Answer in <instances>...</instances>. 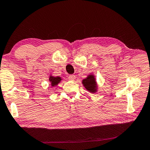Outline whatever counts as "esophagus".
<instances>
[{
  "label": "esophagus",
  "mask_w": 150,
  "mask_h": 150,
  "mask_svg": "<svg viewBox=\"0 0 150 150\" xmlns=\"http://www.w3.org/2000/svg\"><path fill=\"white\" fill-rule=\"evenodd\" d=\"M69 79L70 80H74L75 79V75H70L69 76Z\"/></svg>",
  "instance_id": "obj_1"
}]
</instances>
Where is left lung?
<instances>
[{
  "instance_id": "8db88e82",
  "label": "left lung",
  "mask_w": 150,
  "mask_h": 150,
  "mask_svg": "<svg viewBox=\"0 0 150 150\" xmlns=\"http://www.w3.org/2000/svg\"><path fill=\"white\" fill-rule=\"evenodd\" d=\"M83 84L85 88L90 92H96V81L93 75H89L83 80Z\"/></svg>"
}]
</instances>
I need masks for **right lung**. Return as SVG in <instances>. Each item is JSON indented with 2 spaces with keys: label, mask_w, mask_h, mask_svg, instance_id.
I'll return each instance as SVG.
<instances>
[{
  "label": "right lung",
  "mask_w": 150,
  "mask_h": 150,
  "mask_svg": "<svg viewBox=\"0 0 150 150\" xmlns=\"http://www.w3.org/2000/svg\"><path fill=\"white\" fill-rule=\"evenodd\" d=\"M60 80H61L60 77H52V76H51V77H50V81H51L52 86H54L57 85V84H58L59 82L60 81Z\"/></svg>",
  "instance_id": "add662e5"
}]
</instances>
